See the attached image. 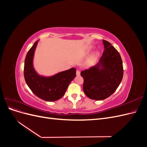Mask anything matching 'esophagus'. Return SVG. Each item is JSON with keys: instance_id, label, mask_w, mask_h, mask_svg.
I'll return each mask as SVG.
<instances>
[{"instance_id": "esophagus-1", "label": "esophagus", "mask_w": 147, "mask_h": 147, "mask_svg": "<svg viewBox=\"0 0 147 147\" xmlns=\"http://www.w3.org/2000/svg\"><path fill=\"white\" fill-rule=\"evenodd\" d=\"M76 74H77V76H79V75H80V70H77Z\"/></svg>"}]
</instances>
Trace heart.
<instances>
[{"label": "heart", "mask_w": 147, "mask_h": 147, "mask_svg": "<svg viewBox=\"0 0 147 147\" xmlns=\"http://www.w3.org/2000/svg\"><path fill=\"white\" fill-rule=\"evenodd\" d=\"M99 56V53H95L94 54H93V55L90 57V59H89V62H91L93 60H94L95 59L97 58V57Z\"/></svg>", "instance_id": "obj_1"}]
</instances>
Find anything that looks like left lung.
Listing matches in <instances>:
<instances>
[{"label":"left lung","instance_id":"8db88e82","mask_svg":"<svg viewBox=\"0 0 147 147\" xmlns=\"http://www.w3.org/2000/svg\"><path fill=\"white\" fill-rule=\"evenodd\" d=\"M105 50L98 63L81 72L83 91L89 98L104 100L117 90L123 77L121 56L112 44L103 40Z\"/></svg>","mask_w":147,"mask_h":147}]
</instances>
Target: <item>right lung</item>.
<instances>
[{
  "label": "right lung",
  "mask_w": 147,
  "mask_h": 147,
  "mask_svg": "<svg viewBox=\"0 0 147 147\" xmlns=\"http://www.w3.org/2000/svg\"><path fill=\"white\" fill-rule=\"evenodd\" d=\"M38 41H36L27 53L24 61V76L28 86L39 98L52 102L64 96L69 84L76 77L74 67L61 72L51 77L39 75L34 69L33 57Z\"/></svg>",
  "instance_id": "1"
}]
</instances>
